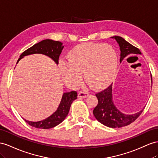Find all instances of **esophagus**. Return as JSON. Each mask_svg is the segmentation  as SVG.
<instances>
[{
    "mask_svg": "<svg viewBox=\"0 0 158 158\" xmlns=\"http://www.w3.org/2000/svg\"><path fill=\"white\" fill-rule=\"evenodd\" d=\"M88 95H89L88 92H87V91H80V92L79 93V94H78L79 98H87V97H88Z\"/></svg>",
    "mask_w": 158,
    "mask_h": 158,
    "instance_id": "esophagus-1",
    "label": "esophagus"
}]
</instances>
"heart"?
I'll use <instances>...</instances> for the list:
<instances>
[{
  "mask_svg": "<svg viewBox=\"0 0 158 158\" xmlns=\"http://www.w3.org/2000/svg\"><path fill=\"white\" fill-rule=\"evenodd\" d=\"M68 62L60 61L59 71L64 81L76 87L81 83V73L93 87L101 88L110 83L115 75L118 57L110 44L83 43L69 52Z\"/></svg>",
  "mask_w": 158,
  "mask_h": 158,
  "instance_id": "1",
  "label": "heart"
}]
</instances>
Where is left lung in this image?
<instances>
[{"label": "left lung", "mask_w": 158, "mask_h": 158, "mask_svg": "<svg viewBox=\"0 0 158 158\" xmlns=\"http://www.w3.org/2000/svg\"><path fill=\"white\" fill-rule=\"evenodd\" d=\"M119 44L121 51L120 62L129 55H141L138 48L133 46L122 37L119 36L112 37ZM152 83V77L151 76ZM98 99V104L94 110V115L98 121L109 127H122L135 121L143 112V109L138 113L132 115H126L117 109L112 100V84L104 90L95 94Z\"/></svg>", "instance_id": "1"}]
</instances>
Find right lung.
Segmentation results:
<instances>
[{"instance_id": "1", "label": "right lung", "mask_w": 158, "mask_h": 158, "mask_svg": "<svg viewBox=\"0 0 158 158\" xmlns=\"http://www.w3.org/2000/svg\"><path fill=\"white\" fill-rule=\"evenodd\" d=\"M63 47V43L60 41H55V40L51 39L43 40L24 51L20 55L17 63H18L19 60L25 56L39 53L49 56L58 64L59 55L61 53ZM77 98V93L75 91L64 93L57 110L48 118L39 121H31L24 118L23 119L31 126L36 128H52L61 123L65 119L69 111L71 103Z\"/></svg>"}]
</instances>
